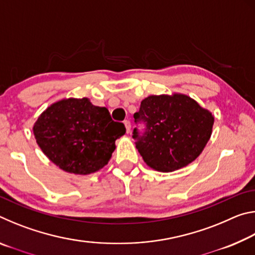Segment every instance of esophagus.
Wrapping results in <instances>:
<instances>
[{
  "label": "esophagus",
  "instance_id": "34e87169",
  "mask_svg": "<svg viewBox=\"0 0 255 255\" xmlns=\"http://www.w3.org/2000/svg\"><path fill=\"white\" fill-rule=\"evenodd\" d=\"M124 125H125V127H126V132H127V133L130 132V128H131V126H130V122H128V120H125V122H124Z\"/></svg>",
  "mask_w": 255,
  "mask_h": 255
}]
</instances>
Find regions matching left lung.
Listing matches in <instances>:
<instances>
[{
    "label": "left lung",
    "mask_w": 255,
    "mask_h": 255,
    "mask_svg": "<svg viewBox=\"0 0 255 255\" xmlns=\"http://www.w3.org/2000/svg\"><path fill=\"white\" fill-rule=\"evenodd\" d=\"M133 118L146 124L144 136L133 129L136 148L158 172H173L195 161L210 139L215 122L208 109L183 93L148 96Z\"/></svg>",
    "instance_id": "left-lung-1"
}]
</instances>
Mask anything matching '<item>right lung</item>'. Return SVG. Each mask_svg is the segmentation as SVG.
I'll return each instance as SVG.
<instances>
[{"mask_svg":"<svg viewBox=\"0 0 255 255\" xmlns=\"http://www.w3.org/2000/svg\"><path fill=\"white\" fill-rule=\"evenodd\" d=\"M32 131L42 153L60 170L88 175L107 165L126 129L107 108L93 106L88 98H68L42 111Z\"/></svg>","mask_w":255,"mask_h":255,"instance_id":"add662e5","label":"right lung"}]
</instances>
